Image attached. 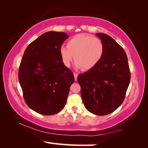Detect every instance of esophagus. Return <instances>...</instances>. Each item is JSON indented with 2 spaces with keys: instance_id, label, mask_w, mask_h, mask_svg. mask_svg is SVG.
<instances>
[{
  "instance_id": "obj_1",
  "label": "esophagus",
  "mask_w": 148,
  "mask_h": 148,
  "mask_svg": "<svg viewBox=\"0 0 148 148\" xmlns=\"http://www.w3.org/2000/svg\"><path fill=\"white\" fill-rule=\"evenodd\" d=\"M74 79H75V80H77L78 74H76V73H74Z\"/></svg>"
}]
</instances>
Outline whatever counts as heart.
<instances>
[{
  "instance_id": "b5f03b06",
  "label": "heart",
  "mask_w": 148,
  "mask_h": 148,
  "mask_svg": "<svg viewBox=\"0 0 148 148\" xmlns=\"http://www.w3.org/2000/svg\"><path fill=\"white\" fill-rule=\"evenodd\" d=\"M67 46L60 49L61 60L67 68L71 66L74 58L76 68L90 70L99 64L104 53V45L101 39L88 34L73 36L68 41Z\"/></svg>"
}]
</instances>
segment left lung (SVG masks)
<instances>
[{"mask_svg":"<svg viewBox=\"0 0 148 148\" xmlns=\"http://www.w3.org/2000/svg\"><path fill=\"white\" fill-rule=\"evenodd\" d=\"M96 35L104 45V53L97 66L79 74L78 82L82 101L92 114L104 116L123 103L131 80L127 54L108 34Z\"/></svg>","mask_w":148,"mask_h":148,"instance_id":"8db88e82","label":"left lung"}]
</instances>
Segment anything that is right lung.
Wrapping results in <instances>:
<instances>
[{"label": "right lung", "mask_w": 148, "mask_h": 148, "mask_svg": "<svg viewBox=\"0 0 148 148\" xmlns=\"http://www.w3.org/2000/svg\"><path fill=\"white\" fill-rule=\"evenodd\" d=\"M68 37L62 32H47L24 51L19 68V81L25 103L37 113L53 115L66 105L74 77L63 64L60 49Z\"/></svg>", "instance_id": "add662e5"}]
</instances>
